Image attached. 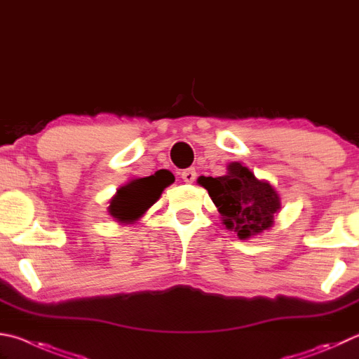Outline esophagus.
I'll use <instances>...</instances> for the list:
<instances>
[{
  "mask_svg": "<svg viewBox=\"0 0 359 359\" xmlns=\"http://www.w3.org/2000/svg\"><path fill=\"white\" fill-rule=\"evenodd\" d=\"M196 169L194 168H188V169H184L182 171V179H184V182H187V184H193L194 180H196Z\"/></svg>",
  "mask_w": 359,
  "mask_h": 359,
  "instance_id": "esophagus-1",
  "label": "esophagus"
}]
</instances>
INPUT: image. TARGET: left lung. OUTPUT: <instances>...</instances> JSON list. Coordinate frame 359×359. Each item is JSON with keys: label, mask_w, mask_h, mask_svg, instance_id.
Returning a JSON list of instances; mask_svg holds the SVG:
<instances>
[{"label": "left lung", "mask_w": 359, "mask_h": 359, "mask_svg": "<svg viewBox=\"0 0 359 359\" xmlns=\"http://www.w3.org/2000/svg\"><path fill=\"white\" fill-rule=\"evenodd\" d=\"M202 185L208 191L227 229L237 232L240 240L270 229L275 215L281 208V199L266 180L256 179L242 163L227 165L226 175L202 177Z\"/></svg>", "instance_id": "obj_1"}]
</instances>
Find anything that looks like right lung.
<instances>
[{"mask_svg": "<svg viewBox=\"0 0 359 359\" xmlns=\"http://www.w3.org/2000/svg\"><path fill=\"white\" fill-rule=\"evenodd\" d=\"M174 175H149L135 179L119 188L116 196L109 202L108 212L119 223L132 224L144 215L149 207L158 201L163 190L171 184Z\"/></svg>", "mask_w": 359, "mask_h": 359, "instance_id": "add662e5", "label": "right lung"}]
</instances>
